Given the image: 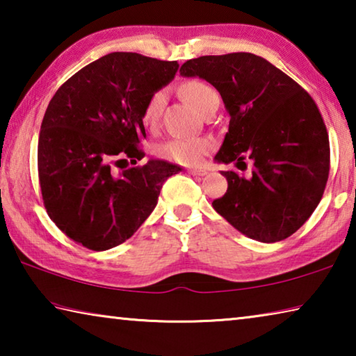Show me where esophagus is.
I'll return each instance as SVG.
<instances>
[{
  "label": "esophagus",
  "mask_w": 356,
  "mask_h": 356,
  "mask_svg": "<svg viewBox=\"0 0 356 356\" xmlns=\"http://www.w3.org/2000/svg\"><path fill=\"white\" fill-rule=\"evenodd\" d=\"M188 172L191 174V176L202 177V176H206V174H207V170H206V168H191V170H188Z\"/></svg>",
  "instance_id": "1"
}]
</instances>
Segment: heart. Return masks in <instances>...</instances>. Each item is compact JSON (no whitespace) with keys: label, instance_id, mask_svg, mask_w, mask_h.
<instances>
[{"label":"heart","instance_id":"b5f03b06","mask_svg":"<svg viewBox=\"0 0 356 356\" xmlns=\"http://www.w3.org/2000/svg\"><path fill=\"white\" fill-rule=\"evenodd\" d=\"M180 92L184 97L195 105L201 113L204 111L210 100L218 97L215 89L201 80H186L180 86ZM166 102L165 91H154L149 95L146 104L143 106L141 120L146 127H155L156 122L161 116ZM210 141L206 138H171L165 143L156 146L155 152L160 155L161 159L176 161V163L182 165H195L197 161L202 160V156L209 152Z\"/></svg>","mask_w":356,"mask_h":356}]
</instances>
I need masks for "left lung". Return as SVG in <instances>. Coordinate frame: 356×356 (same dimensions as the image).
Returning a JSON list of instances; mask_svg holds the SVG:
<instances>
[{
    "instance_id": "1",
    "label": "left lung",
    "mask_w": 356,
    "mask_h": 356,
    "mask_svg": "<svg viewBox=\"0 0 356 356\" xmlns=\"http://www.w3.org/2000/svg\"><path fill=\"white\" fill-rule=\"evenodd\" d=\"M180 75L200 76L221 94L231 116L215 160L236 163L250 177L221 171L225 196L212 202L229 225L257 242L275 243L305 225L322 200L330 141L311 95L267 59L252 53L201 56Z\"/></svg>"
}]
</instances>
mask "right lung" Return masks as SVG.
Here are the masks:
<instances>
[{"label": "right lung", "mask_w": 356, "mask_h": 356, "mask_svg": "<svg viewBox=\"0 0 356 356\" xmlns=\"http://www.w3.org/2000/svg\"><path fill=\"white\" fill-rule=\"evenodd\" d=\"M177 69V61L116 51L53 95L39 134V182L48 216L74 242L92 251L124 243L152 213L165 180L180 171L165 160L115 171L144 156L143 106Z\"/></svg>", "instance_id": "1"}]
</instances>
